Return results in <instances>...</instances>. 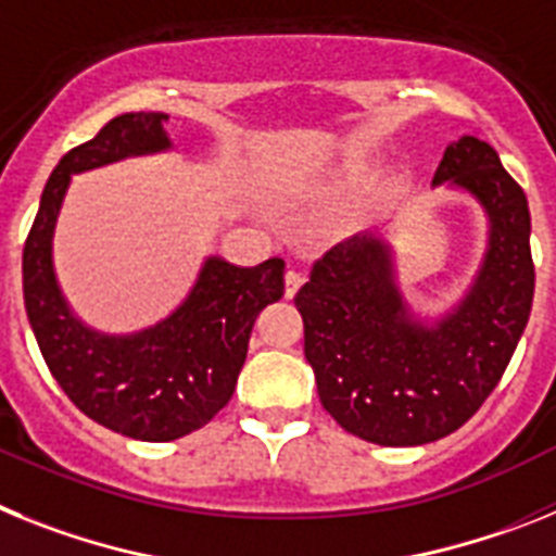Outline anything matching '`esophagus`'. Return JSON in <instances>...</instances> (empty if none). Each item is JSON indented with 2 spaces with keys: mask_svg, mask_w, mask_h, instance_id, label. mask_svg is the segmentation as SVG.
Wrapping results in <instances>:
<instances>
[{
  "mask_svg": "<svg viewBox=\"0 0 556 556\" xmlns=\"http://www.w3.org/2000/svg\"><path fill=\"white\" fill-rule=\"evenodd\" d=\"M302 282H305V277H302V274H299V271H288V274H285V296H288V299L296 296V291H299V288H302Z\"/></svg>",
  "mask_w": 556,
  "mask_h": 556,
  "instance_id": "obj_1",
  "label": "esophagus"
}]
</instances>
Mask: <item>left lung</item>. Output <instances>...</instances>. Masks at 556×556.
Here are the masks:
<instances>
[{"label":"left lung","instance_id":"8db88e82","mask_svg":"<svg viewBox=\"0 0 556 556\" xmlns=\"http://www.w3.org/2000/svg\"><path fill=\"white\" fill-rule=\"evenodd\" d=\"M442 185L486 218L479 271L442 316L405 302L380 231L332 245L293 299L321 405L375 445H425L462 428L498 386L532 313L529 201L498 153L476 137L451 142L431 181Z\"/></svg>","mask_w":556,"mask_h":556}]
</instances>
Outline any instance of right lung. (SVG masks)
<instances>
[{
    "label": "right lung",
    "instance_id": "obj_1",
    "mask_svg": "<svg viewBox=\"0 0 556 556\" xmlns=\"http://www.w3.org/2000/svg\"><path fill=\"white\" fill-rule=\"evenodd\" d=\"M167 114L114 117L52 170L24 243V311L38 350L66 397L109 431L170 442L210 422L229 403L260 311L285 293V263L254 268L206 257L185 302L137 332H100L77 318L58 285L52 238L72 176L131 156L170 151Z\"/></svg>",
    "mask_w": 556,
    "mask_h": 556
}]
</instances>
